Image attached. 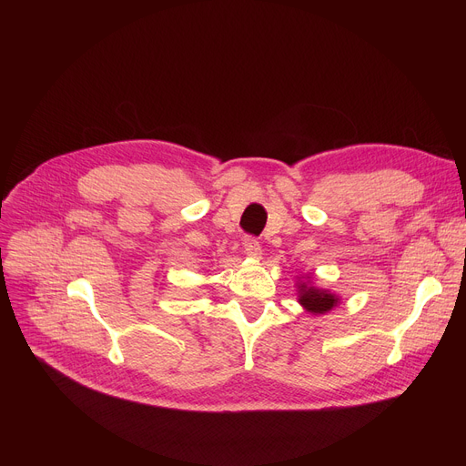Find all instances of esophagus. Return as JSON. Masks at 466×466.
Segmentation results:
<instances>
[{
	"label": "esophagus",
	"mask_w": 466,
	"mask_h": 466,
	"mask_svg": "<svg viewBox=\"0 0 466 466\" xmlns=\"http://www.w3.org/2000/svg\"><path fill=\"white\" fill-rule=\"evenodd\" d=\"M243 247H245V252L248 258L252 259H259L261 258V247H259V241H256L254 238L247 236L245 241H243Z\"/></svg>",
	"instance_id": "34e87169"
}]
</instances>
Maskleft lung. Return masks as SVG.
I'll return each instance as SVG.
<instances>
[{"instance_id": "obj_1", "label": "left lung", "mask_w": 466, "mask_h": 466, "mask_svg": "<svg viewBox=\"0 0 466 466\" xmlns=\"http://www.w3.org/2000/svg\"><path fill=\"white\" fill-rule=\"evenodd\" d=\"M297 300L308 313L324 315L341 302V297L329 289L317 288L311 275H300L297 277Z\"/></svg>"}]
</instances>
